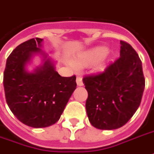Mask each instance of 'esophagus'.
<instances>
[{
    "mask_svg": "<svg viewBox=\"0 0 154 154\" xmlns=\"http://www.w3.org/2000/svg\"><path fill=\"white\" fill-rule=\"evenodd\" d=\"M77 86H82L83 85V82H82V77H77Z\"/></svg>",
    "mask_w": 154,
    "mask_h": 154,
    "instance_id": "esophagus-1",
    "label": "esophagus"
}]
</instances>
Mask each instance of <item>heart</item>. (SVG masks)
Returning <instances> with one entry per match:
<instances>
[{"label": "heart", "mask_w": 154, "mask_h": 154, "mask_svg": "<svg viewBox=\"0 0 154 154\" xmlns=\"http://www.w3.org/2000/svg\"><path fill=\"white\" fill-rule=\"evenodd\" d=\"M108 49L106 47H97L91 49L89 51H86L82 53L77 57L73 62V65L76 67H83L85 66H88L90 63L94 62L97 60H98L103 56L107 54Z\"/></svg>", "instance_id": "b5f03b06"}]
</instances>
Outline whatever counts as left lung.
Here are the masks:
<instances>
[{
    "instance_id": "left-lung-1",
    "label": "left lung",
    "mask_w": 154,
    "mask_h": 154,
    "mask_svg": "<svg viewBox=\"0 0 154 154\" xmlns=\"http://www.w3.org/2000/svg\"><path fill=\"white\" fill-rule=\"evenodd\" d=\"M120 44L119 58L103 72L82 79L88 93V119L98 129H117L125 125L139 107L144 91L138 55L128 43L120 41Z\"/></svg>"
}]
</instances>
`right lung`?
<instances>
[{
    "label": "right lung",
    "instance_id": "obj_1",
    "mask_svg": "<svg viewBox=\"0 0 154 154\" xmlns=\"http://www.w3.org/2000/svg\"><path fill=\"white\" fill-rule=\"evenodd\" d=\"M42 38H32L20 44L10 54L4 71L3 85L8 107L26 125L39 128L59 120L66 103L77 88L76 76L62 77L55 63L42 50ZM36 54L43 64L33 72L26 66Z\"/></svg>",
    "mask_w": 154,
    "mask_h": 154
}]
</instances>
